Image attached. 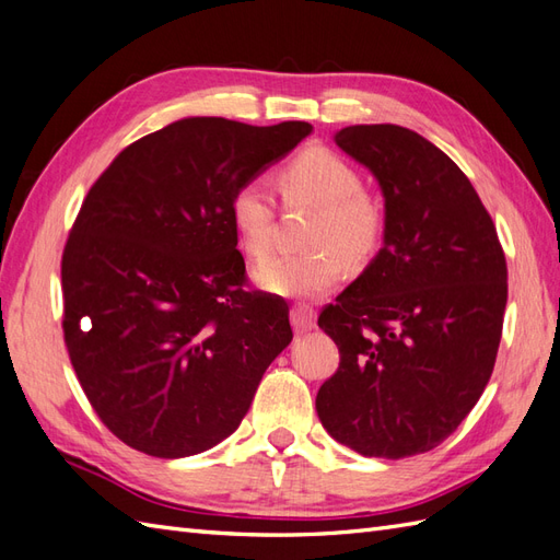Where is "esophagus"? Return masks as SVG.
Segmentation results:
<instances>
[{"label": "esophagus", "instance_id": "obj_1", "mask_svg": "<svg viewBox=\"0 0 560 560\" xmlns=\"http://www.w3.org/2000/svg\"><path fill=\"white\" fill-rule=\"evenodd\" d=\"M290 316H292V325H294L296 335H304L316 327V313H313V308H308V306H302V304L292 306Z\"/></svg>", "mask_w": 560, "mask_h": 560}]
</instances>
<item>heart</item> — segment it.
I'll list each match as a JSON object with an SVG mask.
<instances>
[{"instance_id": "obj_1", "label": "heart", "mask_w": 560, "mask_h": 560, "mask_svg": "<svg viewBox=\"0 0 560 560\" xmlns=\"http://www.w3.org/2000/svg\"><path fill=\"white\" fill-rule=\"evenodd\" d=\"M280 189L288 203H308L320 209L311 230L306 254L270 256L254 270L261 290L280 296H318L342 278V256L361 264L383 240V213L365 195L361 173L347 159L325 147H311L280 171ZM230 223L240 249L264 258L270 249L276 207L264 185L244 183L230 199Z\"/></svg>"}]
</instances>
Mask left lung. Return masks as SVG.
<instances>
[{
	"label": "left lung",
	"instance_id": "left-lung-1",
	"mask_svg": "<svg viewBox=\"0 0 560 560\" xmlns=\"http://www.w3.org/2000/svg\"><path fill=\"white\" fill-rule=\"evenodd\" d=\"M375 175L385 237L318 325L339 349L316 411L361 456L430 452L466 418L492 377L509 299L492 215L440 147L377 122L335 132Z\"/></svg>",
	"mask_w": 560,
	"mask_h": 560
}]
</instances>
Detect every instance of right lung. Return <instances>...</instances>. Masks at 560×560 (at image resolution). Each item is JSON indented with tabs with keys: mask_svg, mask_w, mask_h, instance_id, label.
Returning <instances> with one entry per match:
<instances>
[{
	"mask_svg": "<svg viewBox=\"0 0 560 560\" xmlns=\"http://www.w3.org/2000/svg\"><path fill=\"white\" fill-rule=\"evenodd\" d=\"M308 132L304 120L183 118L90 187L61 258L63 339L120 442L156 458L207 452L292 342L288 304L242 290L230 199Z\"/></svg>",
	"mask_w": 560,
	"mask_h": 560,
	"instance_id": "obj_1",
	"label": "right lung"
}]
</instances>
